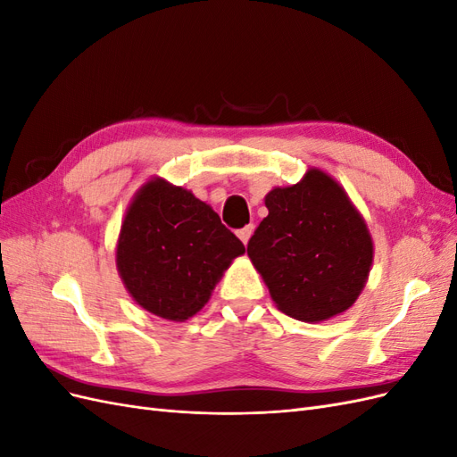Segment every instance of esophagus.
Here are the masks:
<instances>
[{
	"instance_id": "esophagus-1",
	"label": "esophagus",
	"mask_w": 457,
	"mask_h": 457,
	"mask_svg": "<svg viewBox=\"0 0 457 457\" xmlns=\"http://www.w3.org/2000/svg\"><path fill=\"white\" fill-rule=\"evenodd\" d=\"M253 225H245L244 228H240L237 234H238V238L244 242V244H247L250 242V238H252V234H253Z\"/></svg>"
}]
</instances>
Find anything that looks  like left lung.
Segmentation results:
<instances>
[{
  "label": "left lung",
  "mask_w": 457,
  "mask_h": 457,
  "mask_svg": "<svg viewBox=\"0 0 457 457\" xmlns=\"http://www.w3.org/2000/svg\"><path fill=\"white\" fill-rule=\"evenodd\" d=\"M269 215L247 242V255L284 314L322 322L353 307L366 286L373 244L339 183L309 170L297 185L272 188Z\"/></svg>",
  "instance_id": "1"
}]
</instances>
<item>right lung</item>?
Masks as SVG:
<instances>
[{
  "label": "right lung",
  "instance_id": "obj_1",
  "mask_svg": "<svg viewBox=\"0 0 457 457\" xmlns=\"http://www.w3.org/2000/svg\"><path fill=\"white\" fill-rule=\"evenodd\" d=\"M244 244L190 190L152 179L123 217L116 265L131 297L165 320L195 316Z\"/></svg>",
  "mask_w": 457,
  "mask_h": 457
}]
</instances>
